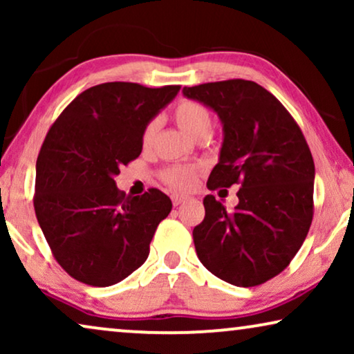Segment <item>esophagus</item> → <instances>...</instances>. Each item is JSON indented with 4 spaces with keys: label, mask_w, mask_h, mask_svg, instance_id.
<instances>
[{
    "label": "esophagus",
    "mask_w": 354,
    "mask_h": 354,
    "mask_svg": "<svg viewBox=\"0 0 354 354\" xmlns=\"http://www.w3.org/2000/svg\"><path fill=\"white\" fill-rule=\"evenodd\" d=\"M188 198L187 196H182V195H172V205L174 206H178V205H182L183 201H187Z\"/></svg>",
    "instance_id": "1"
}]
</instances>
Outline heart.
<instances>
[{
    "instance_id": "obj_1",
    "label": "heart",
    "mask_w": 354,
    "mask_h": 354,
    "mask_svg": "<svg viewBox=\"0 0 354 354\" xmlns=\"http://www.w3.org/2000/svg\"><path fill=\"white\" fill-rule=\"evenodd\" d=\"M174 119L183 132L190 135L192 138L198 137L200 133H211L212 129V115L205 104L198 103L193 100H182L174 108ZM156 122L147 124L142 133V143L148 147L151 143ZM196 166H172L164 169L161 172V178L166 185L176 188V190H190L196 182Z\"/></svg>"
}]
</instances>
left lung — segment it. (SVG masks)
Returning <instances> with one entry per match:
<instances>
[{
  "mask_svg": "<svg viewBox=\"0 0 354 354\" xmlns=\"http://www.w3.org/2000/svg\"><path fill=\"white\" fill-rule=\"evenodd\" d=\"M224 124L221 158L207 188L239 183V205L227 211L205 196V219L193 229L203 266L236 287H256L292 263L314 214V161L306 138L272 93L251 80L183 86Z\"/></svg>",
  "mask_w": 354,
  "mask_h": 354,
  "instance_id": "8db88e82",
  "label": "left lung"
}]
</instances>
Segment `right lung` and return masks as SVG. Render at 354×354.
<instances>
[{
    "label": "right lung",
    "mask_w": 354,
    "mask_h": 354,
    "mask_svg": "<svg viewBox=\"0 0 354 354\" xmlns=\"http://www.w3.org/2000/svg\"><path fill=\"white\" fill-rule=\"evenodd\" d=\"M178 90L95 85L48 130L37 158L33 206L57 264L79 282L109 287L147 261L172 203L158 188L127 196L114 176L140 156L143 129Z\"/></svg>",
    "instance_id": "right-lung-1"
}]
</instances>
